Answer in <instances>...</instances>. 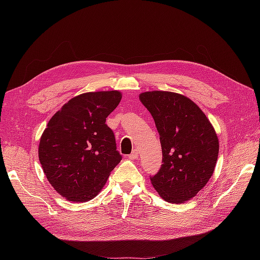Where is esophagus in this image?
I'll return each mask as SVG.
<instances>
[{
  "mask_svg": "<svg viewBox=\"0 0 260 260\" xmlns=\"http://www.w3.org/2000/svg\"><path fill=\"white\" fill-rule=\"evenodd\" d=\"M139 156V152H138V149H135V151H133L128 157H129V159H136L137 157Z\"/></svg>",
  "mask_w": 260,
  "mask_h": 260,
  "instance_id": "1",
  "label": "esophagus"
}]
</instances>
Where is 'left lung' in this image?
Instances as JSON below:
<instances>
[{"instance_id": "8db88e82", "label": "left lung", "mask_w": 260, "mask_h": 260, "mask_svg": "<svg viewBox=\"0 0 260 260\" xmlns=\"http://www.w3.org/2000/svg\"><path fill=\"white\" fill-rule=\"evenodd\" d=\"M151 113L162 152L159 171L151 182L162 200L190 201L214 174L219 153L216 131L193 101L181 94L152 91L140 94Z\"/></svg>"}]
</instances>
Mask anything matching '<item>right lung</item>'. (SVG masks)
I'll return each mask as SVG.
<instances>
[{
  "label": "right lung",
  "mask_w": 260,
  "mask_h": 260,
  "mask_svg": "<svg viewBox=\"0 0 260 260\" xmlns=\"http://www.w3.org/2000/svg\"><path fill=\"white\" fill-rule=\"evenodd\" d=\"M120 101L119 91L83 93L50 119L39 144V160L62 198L77 203L95 198L120 162L114 132L105 123Z\"/></svg>",
  "instance_id": "right-lung-1"
}]
</instances>
